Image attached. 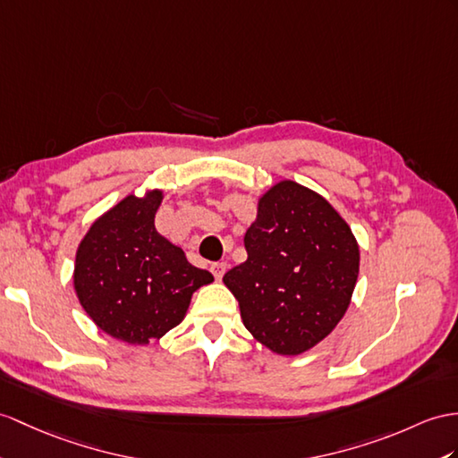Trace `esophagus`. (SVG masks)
Wrapping results in <instances>:
<instances>
[{
  "instance_id": "esophagus-1",
  "label": "esophagus",
  "mask_w": 458,
  "mask_h": 458,
  "mask_svg": "<svg viewBox=\"0 0 458 458\" xmlns=\"http://www.w3.org/2000/svg\"><path fill=\"white\" fill-rule=\"evenodd\" d=\"M209 270H211V274L216 276V280H221L223 274H225V270H227V264L225 262H214V264H211Z\"/></svg>"
}]
</instances>
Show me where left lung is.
<instances>
[{
  "label": "left lung",
  "mask_w": 458,
  "mask_h": 458,
  "mask_svg": "<svg viewBox=\"0 0 458 458\" xmlns=\"http://www.w3.org/2000/svg\"><path fill=\"white\" fill-rule=\"evenodd\" d=\"M244 249L249 259L223 284L254 340L299 355L336 328L358 282L360 247L325 198L293 181L274 184L259 199Z\"/></svg>",
  "instance_id": "1"
}]
</instances>
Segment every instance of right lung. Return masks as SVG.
Here are the masks:
<instances>
[{
	"mask_svg": "<svg viewBox=\"0 0 458 458\" xmlns=\"http://www.w3.org/2000/svg\"><path fill=\"white\" fill-rule=\"evenodd\" d=\"M163 192L126 196L100 216L77 247L73 287L108 336L133 345L181 325L192 293L214 282L155 229Z\"/></svg>",
	"mask_w": 458,
	"mask_h": 458,
	"instance_id": "obj_1",
	"label": "right lung"
}]
</instances>
